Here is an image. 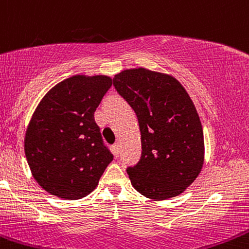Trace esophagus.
Segmentation results:
<instances>
[{"instance_id": "obj_1", "label": "esophagus", "mask_w": 249, "mask_h": 249, "mask_svg": "<svg viewBox=\"0 0 249 249\" xmlns=\"http://www.w3.org/2000/svg\"><path fill=\"white\" fill-rule=\"evenodd\" d=\"M112 151H113V155L116 156V157H118L119 154H120V147H119V144H114V145L112 146Z\"/></svg>"}]
</instances>
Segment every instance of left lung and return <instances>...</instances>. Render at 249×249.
Wrapping results in <instances>:
<instances>
[{
  "instance_id": "obj_1",
  "label": "left lung",
  "mask_w": 249,
  "mask_h": 249,
  "mask_svg": "<svg viewBox=\"0 0 249 249\" xmlns=\"http://www.w3.org/2000/svg\"><path fill=\"white\" fill-rule=\"evenodd\" d=\"M113 86L135 111L142 156L126 168L135 189L152 200L179 195L203 165V130L197 111L176 79L145 68L120 72Z\"/></svg>"
}]
</instances>
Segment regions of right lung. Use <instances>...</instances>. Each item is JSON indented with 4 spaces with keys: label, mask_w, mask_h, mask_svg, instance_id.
<instances>
[{
    "label": "right lung",
    "mask_w": 249,
    "mask_h": 249,
    "mask_svg": "<svg viewBox=\"0 0 249 249\" xmlns=\"http://www.w3.org/2000/svg\"><path fill=\"white\" fill-rule=\"evenodd\" d=\"M111 86L108 76L74 75L54 86L33 114L24 152L34 178L52 195L83 198L113 160L94 122Z\"/></svg>",
    "instance_id": "obj_1"
}]
</instances>
